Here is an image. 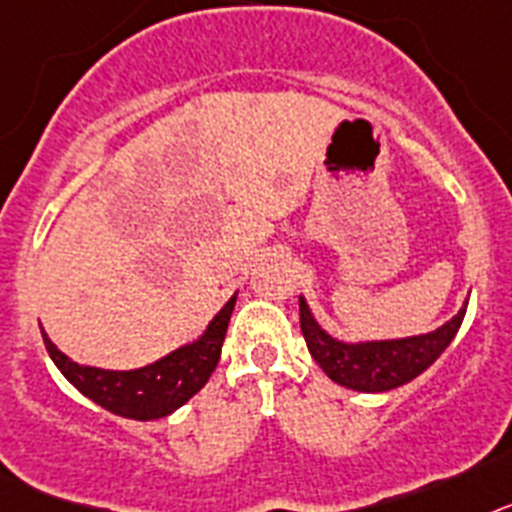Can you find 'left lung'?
Here are the masks:
<instances>
[{"instance_id": "left-lung-1", "label": "left lung", "mask_w": 512, "mask_h": 512, "mask_svg": "<svg viewBox=\"0 0 512 512\" xmlns=\"http://www.w3.org/2000/svg\"><path fill=\"white\" fill-rule=\"evenodd\" d=\"M466 306L469 299H464L461 309L433 332L394 337V340L348 342L324 330L314 317L309 301L299 296L301 335L311 358L335 384L366 394H381L410 384L441 358L464 322Z\"/></svg>"}]
</instances>
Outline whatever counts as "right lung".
I'll use <instances>...</instances> for the list:
<instances>
[{
  "mask_svg": "<svg viewBox=\"0 0 512 512\" xmlns=\"http://www.w3.org/2000/svg\"><path fill=\"white\" fill-rule=\"evenodd\" d=\"M234 304H237V293L216 311V317L206 324L201 335L149 366L128 368V371L71 361L69 355L53 345L43 327L41 332L51 361L74 389L113 415L149 422L180 410L182 404L206 386L221 358V345Z\"/></svg>",
  "mask_w": 512,
  "mask_h": 512,
  "instance_id": "1",
  "label": "right lung"
}]
</instances>
